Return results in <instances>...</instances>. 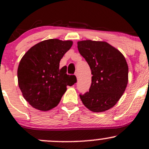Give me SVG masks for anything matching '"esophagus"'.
Listing matches in <instances>:
<instances>
[{
	"instance_id": "1",
	"label": "esophagus",
	"mask_w": 149,
	"mask_h": 149,
	"mask_svg": "<svg viewBox=\"0 0 149 149\" xmlns=\"http://www.w3.org/2000/svg\"><path fill=\"white\" fill-rule=\"evenodd\" d=\"M78 74H79V73H78V71H76V72L75 73V75H76V76L77 77V78H78Z\"/></svg>"
}]
</instances>
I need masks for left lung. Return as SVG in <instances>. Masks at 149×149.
I'll list each match as a JSON object with an SVG mask.
<instances>
[{
	"label": "left lung",
	"mask_w": 149,
	"mask_h": 149,
	"mask_svg": "<svg viewBox=\"0 0 149 149\" xmlns=\"http://www.w3.org/2000/svg\"><path fill=\"white\" fill-rule=\"evenodd\" d=\"M80 54L91 69L89 92L80 95L83 104L93 112L109 110L122 97L128 82V66L123 54L107 42H78Z\"/></svg>",
	"instance_id": "obj_1"
}]
</instances>
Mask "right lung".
I'll list each match as a JSON object with an SVG mask.
<instances>
[{"mask_svg": "<svg viewBox=\"0 0 149 149\" xmlns=\"http://www.w3.org/2000/svg\"><path fill=\"white\" fill-rule=\"evenodd\" d=\"M73 42L49 39L38 42L27 51L17 70L18 84L23 97L40 111L57 107L67 85L76 83L74 75H68L59 62Z\"/></svg>", "mask_w": 149, "mask_h": 149, "instance_id": "obj_1", "label": "right lung"}]
</instances>
